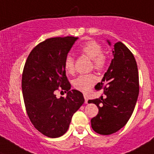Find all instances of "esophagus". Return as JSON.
I'll use <instances>...</instances> for the list:
<instances>
[{
	"label": "esophagus",
	"instance_id": "34e87169",
	"mask_svg": "<svg viewBox=\"0 0 154 154\" xmlns=\"http://www.w3.org/2000/svg\"><path fill=\"white\" fill-rule=\"evenodd\" d=\"M84 97H85V103H86V104H87L88 103V97H87V95H84Z\"/></svg>",
	"mask_w": 154,
	"mask_h": 154
}]
</instances>
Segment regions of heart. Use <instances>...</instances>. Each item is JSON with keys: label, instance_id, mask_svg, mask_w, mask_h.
I'll return each mask as SVG.
<instances>
[{"label": "heart", "instance_id": "obj_1", "mask_svg": "<svg viewBox=\"0 0 154 154\" xmlns=\"http://www.w3.org/2000/svg\"><path fill=\"white\" fill-rule=\"evenodd\" d=\"M81 53L92 59L93 67L97 70H101L106 65V57L103 55V48L95 41H88L81 46L80 49ZM64 68L66 73H73L74 72V59L71 55H66L64 60ZM96 82V77L94 74L80 75L73 81V87L82 92H88L91 90Z\"/></svg>", "mask_w": 154, "mask_h": 154}]
</instances>
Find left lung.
<instances>
[{
    "label": "left lung",
    "mask_w": 154,
    "mask_h": 154,
    "mask_svg": "<svg viewBox=\"0 0 154 154\" xmlns=\"http://www.w3.org/2000/svg\"><path fill=\"white\" fill-rule=\"evenodd\" d=\"M108 44L110 45L109 41ZM110 65L96 90L103 89L105 97L88 100L99 108L91 120V128L100 135H111L125 126L132 114L139 96V72L135 59L123 43L113 46Z\"/></svg>",
    "instance_id": "1"
}]
</instances>
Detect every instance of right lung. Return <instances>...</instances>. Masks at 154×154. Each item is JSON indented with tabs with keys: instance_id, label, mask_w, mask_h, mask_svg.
Masks as SVG:
<instances>
[{
	"instance_id": "obj_1",
	"label": "right lung",
	"mask_w": 154,
	"mask_h": 154,
	"mask_svg": "<svg viewBox=\"0 0 154 154\" xmlns=\"http://www.w3.org/2000/svg\"><path fill=\"white\" fill-rule=\"evenodd\" d=\"M78 37H53L37 45L29 53L22 77L26 109L37 130L49 138H58L69 128L73 113L85 102L83 94L70 90L64 60ZM60 87L67 91L58 99Z\"/></svg>"
}]
</instances>
